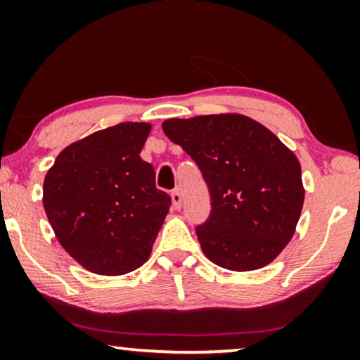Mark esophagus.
I'll use <instances>...</instances> for the list:
<instances>
[{
	"label": "esophagus",
	"mask_w": 360,
	"mask_h": 360,
	"mask_svg": "<svg viewBox=\"0 0 360 360\" xmlns=\"http://www.w3.org/2000/svg\"><path fill=\"white\" fill-rule=\"evenodd\" d=\"M172 203H174V208L175 210H180L181 208V193H180L179 190L172 191Z\"/></svg>",
	"instance_id": "1"
}]
</instances>
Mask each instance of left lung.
<instances>
[{"label":"left lung","mask_w":360,"mask_h":360,"mask_svg":"<svg viewBox=\"0 0 360 360\" xmlns=\"http://www.w3.org/2000/svg\"><path fill=\"white\" fill-rule=\"evenodd\" d=\"M162 129L196 162L211 214L196 228L206 257L234 272L262 269L293 238L304 188L297 155L239 112L167 120Z\"/></svg>","instance_id":"8db88e82"}]
</instances>
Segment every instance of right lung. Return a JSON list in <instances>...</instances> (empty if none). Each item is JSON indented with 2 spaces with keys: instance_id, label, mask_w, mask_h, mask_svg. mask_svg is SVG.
<instances>
[{
  "instance_id": "right-lung-1",
  "label": "right lung",
  "mask_w": 360,
  "mask_h": 360,
  "mask_svg": "<svg viewBox=\"0 0 360 360\" xmlns=\"http://www.w3.org/2000/svg\"><path fill=\"white\" fill-rule=\"evenodd\" d=\"M149 122H120L67 146L47 170L42 203L68 255L98 275L147 262L172 205L141 159Z\"/></svg>"
}]
</instances>
